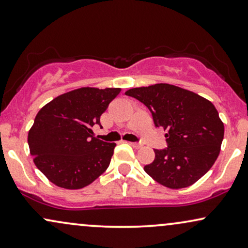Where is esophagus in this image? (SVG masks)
Segmentation results:
<instances>
[{
	"mask_svg": "<svg viewBox=\"0 0 248 248\" xmlns=\"http://www.w3.org/2000/svg\"><path fill=\"white\" fill-rule=\"evenodd\" d=\"M130 145L132 146L133 148H140V147H141V143H139V142H130Z\"/></svg>",
	"mask_w": 248,
	"mask_h": 248,
	"instance_id": "1",
	"label": "esophagus"
}]
</instances>
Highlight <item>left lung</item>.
<instances>
[{
  "instance_id": "obj_1",
  "label": "left lung",
  "mask_w": 248,
  "mask_h": 248,
  "mask_svg": "<svg viewBox=\"0 0 248 248\" xmlns=\"http://www.w3.org/2000/svg\"><path fill=\"white\" fill-rule=\"evenodd\" d=\"M125 94L143 103L155 126L167 131L168 147L155 149L143 170L161 185L184 188L194 184L217 158L224 125L210 101L169 84L131 88Z\"/></svg>"
}]
</instances>
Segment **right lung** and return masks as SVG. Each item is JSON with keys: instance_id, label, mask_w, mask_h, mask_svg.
Instances as JSON below:
<instances>
[{"instance_id": "add662e5", "label": "right lung", "mask_w": 248, "mask_h": 248, "mask_svg": "<svg viewBox=\"0 0 248 248\" xmlns=\"http://www.w3.org/2000/svg\"><path fill=\"white\" fill-rule=\"evenodd\" d=\"M121 88L82 87L55 97L40 109L29 131L35 166L55 185L79 189L109 167L115 142L93 136L92 127Z\"/></svg>"}]
</instances>
